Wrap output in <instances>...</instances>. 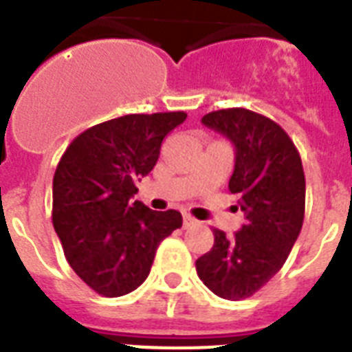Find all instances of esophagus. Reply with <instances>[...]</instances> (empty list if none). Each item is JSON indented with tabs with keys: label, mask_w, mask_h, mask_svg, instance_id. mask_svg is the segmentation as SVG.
I'll return each mask as SVG.
<instances>
[{
	"label": "esophagus",
	"mask_w": 352,
	"mask_h": 352,
	"mask_svg": "<svg viewBox=\"0 0 352 352\" xmlns=\"http://www.w3.org/2000/svg\"><path fill=\"white\" fill-rule=\"evenodd\" d=\"M196 220L190 217L189 213H184V228H190V226H195Z\"/></svg>",
	"instance_id": "34e87169"
}]
</instances>
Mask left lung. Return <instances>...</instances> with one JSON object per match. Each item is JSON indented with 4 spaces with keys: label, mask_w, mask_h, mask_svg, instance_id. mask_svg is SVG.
Returning <instances> with one entry per match:
<instances>
[{
    "label": "left lung",
    "mask_w": 352,
    "mask_h": 352,
    "mask_svg": "<svg viewBox=\"0 0 352 352\" xmlns=\"http://www.w3.org/2000/svg\"><path fill=\"white\" fill-rule=\"evenodd\" d=\"M235 146L231 195L244 224L233 236L213 230L211 252L196 261L198 277L219 298L239 301L261 290L292 252L305 219V173L288 133L268 117L228 108L201 117Z\"/></svg>",
    "instance_id": "left-lung-1"
}]
</instances>
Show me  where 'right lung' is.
<instances>
[{"label":"right lung","instance_id":"right-lung-1","mask_svg":"<svg viewBox=\"0 0 352 352\" xmlns=\"http://www.w3.org/2000/svg\"><path fill=\"white\" fill-rule=\"evenodd\" d=\"M185 111L130 113L73 139L53 178V226L73 272L104 298L132 292L151 274L160 242L182 228L174 209L133 201L165 135Z\"/></svg>","mask_w":352,"mask_h":352}]
</instances>
